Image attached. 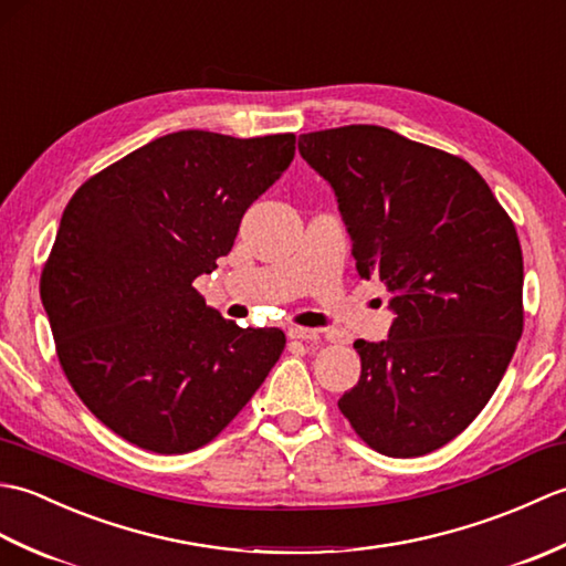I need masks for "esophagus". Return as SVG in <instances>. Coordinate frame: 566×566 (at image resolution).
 Returning <instances> with one entry per match:
<instances>
[{
  "label": "esophagus",
  "instance_id": "esophagus-1",
  "mask_svg": "<svg viewBox=\"0 0 566 566\" xmlns=\"http://www.w3.org/2000/svg\"><path fill=\"white\" fill-rule=\"evenodd\" d=\"M290 338L292 340L314 343V340H318V331L316 328H298V326H294V328H290Z\"/></svg>",
  "mask_w": 566,
  "mask_h": 566
}]
</instances>
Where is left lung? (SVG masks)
I'll return each instance as SVG.
<instances>
[{
  "mask_svg": "<svg viewBox=\"0 0 566 566\" xmlns=\"http://www.w3.org/2000/svg\"><path fill=\"white\" fill-rule=\"evenodd\" d=\"M326 177L363 280L391 296L381 343L355 340L359 381L338 408L371 450L420 457L482 413L523 333V250L467 160L381 126L298 136Z\"/></svg>",
  "mask_w": 566,
  "mask_h": 566,
  "instance_id": "1",
  "label": "left lung"
}]
</instances>
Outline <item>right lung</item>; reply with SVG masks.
<instances>
[{
  "label": "right lung",
  "instance_id": "obj_1",
  "mask_svg": "<svg viewBox=\"0 0 566 566\" xmlns=\"http://www.w3.org/2000/svg\"><path fill=\"white\" fill-rule=\"evenodd\" d=\"M294 150V134L177 130L67 201L41 298L70 387L118 438L158 454L203 448L280 359V328L235 326L191 282L231 252Z\"/></svg>",
  "mask_w": 566,
  "mask_h": 566
}]
</instances>
